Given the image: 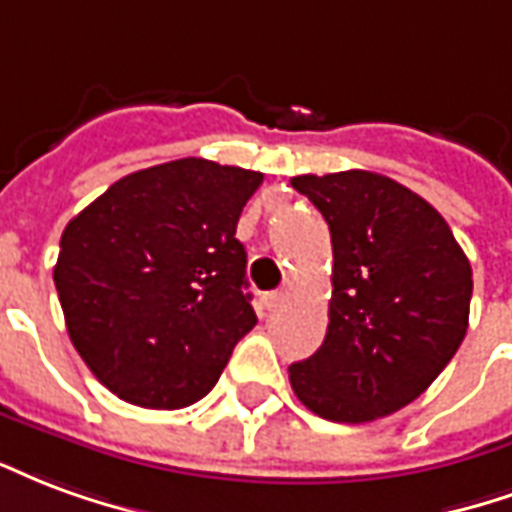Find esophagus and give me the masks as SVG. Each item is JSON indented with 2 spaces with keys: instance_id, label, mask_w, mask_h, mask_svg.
I'll use <instances>...</instances> for the list:
<instances>
[{
  "instance_id": "esophagus-1",
  "label": "esophagus",
  "mask_w": 512,
  "mask_h": 512,
  "mask_svg": "<svg viewBox=\"0 0 512 512\" xmlns=\"http://www.w3.org/2000/svg\"><path fill=\"white\" fill-rule=\"evenodd\" d=\"M283 294H286V289H278V292H267L264 294V305H267V308H278V305H281L283 302Z\"/></svg>"
}]
</instances>
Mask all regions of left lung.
<instances>
[{
	"mask_svg": "<svg viewBox=\"0 0 512 512\" xmlns=\"http://www.w3.org/2000/svg\"><path fill=\"white\" fill-rule=\"evenodd\" d=\"M330 226L333 297L324 343L289 365L302 404L333 423H368L423 395L469 327L472 267L447 220L374 171L302 174Z\"/></svg>",
	"mask_w": 512,
	"mask_h": 512,
	"instance_id": "left-lung-1",
	"label": "left lung"
}]
</instances>
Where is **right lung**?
Here are the masks:
<instances>
[{
	"label": "right lung",
	"instance_id": "1",
	"mask_svg": "<svg viewBox=\"0 0 512 512\" xmlns=\"http://www.w3.org/2000/svg\"><path fill=\"white\" fill-rule=\"evenodd\" d=\"M261 179L171 160L117 179L65 226L54 283L67 335L122 401L196 404L253 330L248 253L234 234Z\"/></svg>",
	"mask_w": 512,
	"mask_h": 512
}]
</instances>
